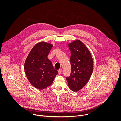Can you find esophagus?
Here are the masks:
<instances>
[{
    "instance_id": "34e87169",
    "label": "esophagus",
    "mask_w": 121,
    "mask_h": 121,
    "mask_svg": "<svg viewBox=\"0 0 121 121\" xmlns=\"http://www.w3.org/2000/svg\"><path fill=\"white\" fill-rule=\"evenodd\" d=\"M61 72H62V69H59L58 70V74H60L61 73Z\"/></svg>"
}]
</instances>
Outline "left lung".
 Returning a JSON list of instances; mask_svg holds the SVG:
<instances>
[{
    "label": "left lung",
    "instance_id": "obj_1",
    "mask_svg": "<svg viewBox=\"0 0 121 121\" xmlns=\"http://www.w3.org/2000/svg\"><path fill=\"white\" fill-rule=\"evenodd\" d=\"M69 47L71 52V72L66 78L70 89L77 92L86 85L92 74L93 60L90 52L81 41L73 42Z\"/></svg>",
    "mask_w": 121,
    "mask_h": 121
}]
</instances>
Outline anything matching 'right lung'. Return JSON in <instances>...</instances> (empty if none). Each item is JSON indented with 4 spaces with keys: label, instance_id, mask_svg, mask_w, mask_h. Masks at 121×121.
Masks as SVG:
<instances>
[{
    "label": "right lung",
    "instance_id": "obj_1",
    "mask_svg": "<svg viewBox=\"0 0 121 121\" xmlns=\"http://www.w3.org/2000/svg\"><path fill=\"white\" fill-rule=\"evenodd\" d=\"M52 45L41 42L35 45L26 58L24 71L30 83L39 89L50 86L58 72L47 57Z\"/></svg>",
    "mask_w": 121,
    "mask_h": 121
}]
</instances>
